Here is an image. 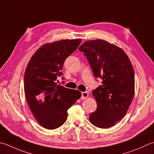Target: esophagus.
<instances>
[{"instance_id":"esophagus-1","label":"esophagus","mask_w":154,"mask_h":154,"mask_svg":"<svg viewBox=\"0 0 154 154\" xmlns=\"http://www.w3.org/2000/svg\"><path fill=\"white\" fill-rule=\"evenodd\" d=\"M88 95H89L88 92H87V91L82 92V93H81V99H85L87 97H88Z\"/></svg>"}]
</instances>
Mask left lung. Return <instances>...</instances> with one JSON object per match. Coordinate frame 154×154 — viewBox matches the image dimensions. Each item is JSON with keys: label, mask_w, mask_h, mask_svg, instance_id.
Returning a JSON list of instances; mask_svg holds the SVG:
<instances>
[{"label": "left lung", "mask_w": 154, "mask_h": 154, "mask_svg": "<svg viewBox=\"0 0 154 154\" xmlns=\"http://www.w3.org/2000/svg\"><path fill=\"white\" fill-rule=\"evenodd\" d=\"M79 50L84 53L96 78L102 85L93 90L97 109L89 122L99 128L116 125L127 113L135 92L133 66L121 48L101 39L87 41Z\"/></svg>", "instance_id": "left-lung-1"}]
</instances>
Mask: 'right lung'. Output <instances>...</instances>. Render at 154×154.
<instances>
[{
	"label": "right lung",
	"instance_id": "obj_1",
	"mask_svg": "<svg viewBox=\"0 0 154 154\" xmlns=\"http://www.w3.org/2000/svg\"><path fill=\"white\" fill-rule=\"evenodd\" d=\"M81 39L46 43L33 54L24 77L26 99L35 118L43 128L55 129L64 123L67 110L81 93L57 85L65 60L76 50ZM62 79L63 78L62 77Z\"/></svg>",
	"mask_w": 154,
	"mask_h": 154
}]
</instances>
